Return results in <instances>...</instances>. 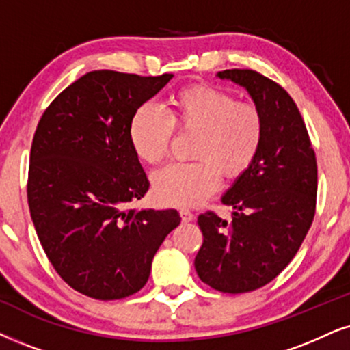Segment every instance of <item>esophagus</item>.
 <instances>
[{
    "instance_id": "34e87169",
    "label": "esophagus",
    "mask_w": 350,
    "mask_h": 350,
    "mask_svg": "<svg viewBox=\"0 0 350 350\" xmlns=\"http://www.w3.org/2000/svg\"><path fill=\"white\" fill-rule=\"evenodd\" d=\"M193 218H196V215L192 211L180 210V219H183V223H190V221H193Z\"/></svg>"
}]
</instances>
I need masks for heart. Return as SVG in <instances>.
Wrapping results in <instances>:
<instances>
[{"label":"heart","instance_id":"obj_1","mask_svg":"<svg viewBox=\"0 0 350 350\" xmlns=\"http://www.w3.org/2000/svg\"><path fill=\"white\" fill-rule=\"evenodd\" d=\"M170 116L140 106L129 126L131 145L145 163L167 154L174 129L196 134L190 163H170L152 176L153 196L163 205L197 206L218 189L219 176L236 179L249 171L262 150L265 119L254 103L226 90L193 85L172 96Z\"/></svg>","mask_w":350,"mask_h":350}]
</instances>
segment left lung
<instances>
[{
	"label": "left lung",
	"instance_id": "8db88e82",
	"mask_svg": "<svg viewBox=\"0 0 350 350\" xmlns=\"http://www.w3.org/2000/svg\"><path fill=\"white\" fill-rule=\"evenodd\" d=\"M244 87L265 119L262 150L221 202L232 221L213 211L198 216L203 244L198 278L213 289L242 294L284 269L312 226L317 206V158L297 105L280 83L250 69L216 74Z\"/></svg>",
	"mask_w": 350,
	"mask_h": 350
}]
</instances>
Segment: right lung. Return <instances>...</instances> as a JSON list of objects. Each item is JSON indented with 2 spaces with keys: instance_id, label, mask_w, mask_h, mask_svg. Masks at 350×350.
<instances>
[{
  "instance_id": "add662e5",
  "label": "right lung",
  "mask_w": 350,
  "mask_h": 350,
  "mask_svg": "<svg viewBox=\"0 0 350 350\" xmlns=\"http://www.w3.org/2000/svg\"><path fill=\"white\" fill-rule=\"evenodd\" d=\"M172 79L92 70L64 88L32 140L30 216L53 268L77 293L116 300L139 293L180 216L124 210L150 187L129 139L137 109Z\"/></svg>"
}]
</instances>
